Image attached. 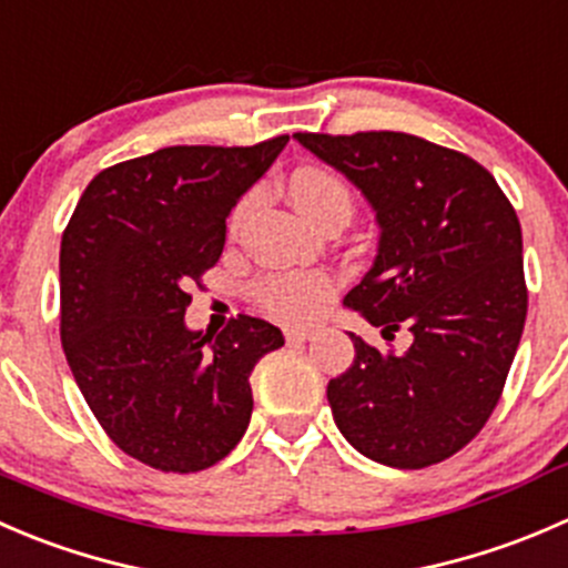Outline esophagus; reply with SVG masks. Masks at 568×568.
Masks as SVG:
<instances>
[{"label": "esophagus", "mask_w": 568, "mask_h": 568, "mask_svg": "<svg viewBox=\"0 0 568 568\" xmlns=\"http://www.w3.org/2000/svg\"><path fill=\"white\" fill-rule=\"evenodd\" d=\"M284 336H286V345H303V342L312 339V334L301 328H286Z\"/></svg>", "instance_id": "34e87169"}]
</instances>
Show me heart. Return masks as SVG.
Wrapping results in <instances>:
<instances>
[{
  "label": "heart",
  "instance_id": "heart-1",
  "mask_svg": "<svg viewBox=\"0 0 568 568\" xmlns=\"http://www.w3.org/2000/svg\"><path fill=\"white\" fill-rule=\"evenodd\" d=\"M292 204L303 212L312 223H325L334 215H351V190L345 187L339 176L320 168H301L286 182ZM245 204H240L237 217L243 215ZM334 292V278L325 273H286V276H273L262 284V303L271 308L276 317L286 323H308L320 314L325 301Z\"/></svg>",
  "mask_w": 568,
  "mask_h": 568
}]
</instances>
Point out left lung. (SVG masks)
<instances>
[{
  "mask_svg": "<svg viewBox=\"0 0 568 568\" xmlns=\"http://www.w3.org/2000/svg\"><path fill=\"white\" fill-rule=\"evenodd\" d=\"M297 143L339 171L375 212L378 248L342 306L389 339L328 381L339 434L362 456L423 469L480 434L499 400L527 317L521 229L491 173L406 132L312 134Z\"/></svg>",
  "mask_w": 568,
  "mask_h": 568,
  "instance_id": "8db88e82",
  "label": "left lung"
}]
</instances>
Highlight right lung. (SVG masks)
<instances>
[{"mask_svg": "<svg viewBox=\"0 0 568 568\" xmlns=\"http://www.w3.org/2000/svg\"><path fill=\"white\" fill-rule=\"evenodd\" d=\"M290 138L171 145L106 168L60 243V339L112 442L162 473H199L251 423V369L284 345L240 314L217 336L184 323L187 286L223 254L226 217Z\"/></svg>", "mask_w": 568, "mask_h": 568, "instance_id": "add662e5", "label": "right lung"}]
</instances>
